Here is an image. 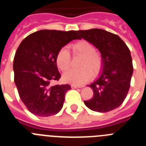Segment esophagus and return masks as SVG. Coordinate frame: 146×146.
I'll use <instances>...</instances> for the list:
<instances>
[{
	"label": "esophagus",
	"mask_w": 146,
	"mask_h": 146,
	"mask_svg": "<svg viewBox=\"0 0 146 146\" xmlns=\"http://www.w3.org/2000/svg\"><path fill=\"white\" fill-rule=\"evenodd\" d=\"M71 87H72V88H82L83 87V86H77V85H72L71 86Z\"/></svg>",
	"instance_id": "esophagus-1"
}]
</instances>
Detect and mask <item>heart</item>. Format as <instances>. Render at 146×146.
Wrapping results in <instances>:
<instances>
[{
	"label": "heart",
	"mask_w": 146,
	"mask_h": 146,
	"mask_svg": "<svg viewBox=\"0 0 146 146\" xmlns=\"http://www.w3.org/2000/svg\"><path fill=\"white\" fill-rule=\"evenodd\" d=\"M73 52L81 55L80 69H72L66 72L63 80L67 83L74 85H83L91 79V72L93 74H97L102 65L101 55L96 52L94 46L86 40H80L72 45ZM70 52L66 47H63L58 52L55 62L59 69L66 72L70 67Z\"/></svg>",
	"instance_id": "b5f03b06"
}]
</instances>
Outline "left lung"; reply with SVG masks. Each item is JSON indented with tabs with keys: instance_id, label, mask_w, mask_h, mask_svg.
I'll return each mask as SVG.
<instances>
[{
	"instance_id": "left-lung-1",
	"label": "left lung",
	"mask_w": 146,
	"mask_h": 146,
	"mask_svg": "<svg viewBox=\"0 0 146 146\" xmlns=\"http://www.w3.org/2000/svg\"><path fill=\"white\" fill-rule=\"evenodd\" d=\"M81 38L99 50L102 58L99 77L88 85L94 96L84 101L91 110L107 113L118 108L128 94L133 66L128 47L118 36L102 29L78 31Z\"/></svg>"
}]
</instances>
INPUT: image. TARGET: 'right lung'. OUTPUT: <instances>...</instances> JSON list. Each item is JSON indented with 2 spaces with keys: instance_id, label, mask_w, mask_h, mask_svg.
<instances>
[{
  "instance_id": "obj_1",
  "label": "right lung",
  "mask_w": 146,
  "mask_h": 146,
  "mask_svg": "<svg viewBox=\"0 0 146 146\" xmlns=\"http://www.w3.org/2000/svg\"><path fill=\"white\" fill-rule=\"evenodd\" d=\"M78 38L74 31L41 30L28 36L18 47L13 63L15 82L22 102L35 115L50 116L63 108L71 86H52L60 77L55 58L62 47Z\"/></svg>"
}]
</instances>
